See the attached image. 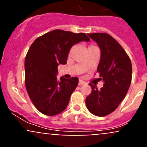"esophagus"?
Instances as JSON below:
<instances>
[{
	"label": "esophagus",
	"mask_w": 147,
	"mask_h": 147,
	"mask_svg": "<svg viewBox=\"0 0 147 147\" xmlns=\"http://www.w3.org/2000/svg\"><path fill=\"white\" fill-rule=\"evenodd\" d=\"M86 84V82H84V81H83V80H81V79H79V85L80 86V85H83V84Z\"/></svg>",
	"instance_id": "esophagus-1"
}]
</instances>
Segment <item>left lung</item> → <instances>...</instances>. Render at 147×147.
Masks as SVG:
<instances>
[{
    "mask_svg": "<svg viewBox=\"0 0 147 147\" xmlns=\"http://www.w3.org/2000/svg\"><path fill=\"white\" fill-rule=\"evenodd\" d=\"M88 35L100 48L97 72L104 86L98 90L89 84L92 92L86 99V104L94 115L104 117L113 112L125 97L132 79V65L125 50L110 34L99 32Z\"/></svg>",
    "mask_w": 147,
    "mask_h": 147,
    "instance_id": "8db88e82",
    "label": "left lung"
}]
</instances>
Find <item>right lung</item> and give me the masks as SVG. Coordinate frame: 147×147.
Listing matches in <instances>:
<instances>
[{
    "instance_id": "obj_1",
    "label": "right lung",
    "mask_w": 147,
    "mask_h": 147,
    "mask_svg": "<svg viewBox=\"0 0 147 147\" xmlns=\"http://www.w3.org/2000/svg\"><path fill=\"white\" fill-rule=\"evenodd\" d=\"M82 41H90L85 33L55 30L38 37L28 50L25 60V88L41 113L52 116L66 109L79 79L61 77L58 80L57 68L66 63L72 45Z\"/></svg>"
}]
</instances>
